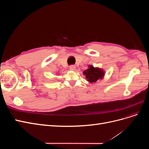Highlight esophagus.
<instances>
[{
    "mask_svg": "<svg viewBox=\"0 0 149 149\" xmlns=\"http://www.w3.org/2000/svg\"><path fill=\"white\" fill-rule=\"evenodd\" d=\"M75 68H76V66L74 65H71V66H70V69L71 70H75Z\"/></svg>",
    "mask_w": 149,
    "mask_h": 149,
    "instance_id": "1",
    "label": "esophagus"
}]
</instances>
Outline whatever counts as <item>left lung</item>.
<instances>
[{"mask_svg":"<svg viewBox=\"0 0 149 149\" xmlns=\"http://www.w3.org/2000/svg\"><path fill=\"white\" fill-rule=\"evenodd\" d=\"M86 75V78L90 83H95L99 79H101L104 76V72L99 68H94L93 66H89V68L83 72Z\"/></svg>","mask_w":149,"mask_h":149,"instance_id":"left-lung-1","label":"left lung"}]
</instances>
